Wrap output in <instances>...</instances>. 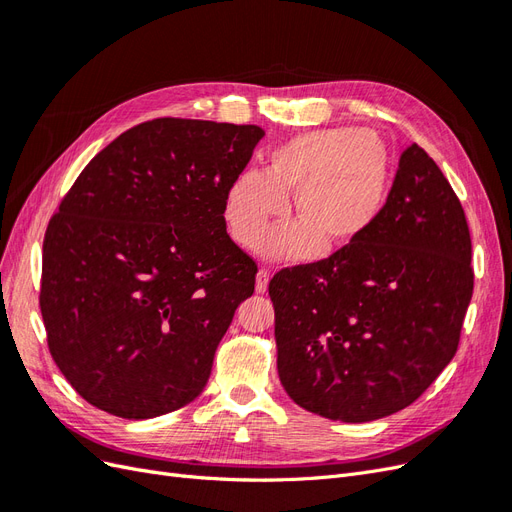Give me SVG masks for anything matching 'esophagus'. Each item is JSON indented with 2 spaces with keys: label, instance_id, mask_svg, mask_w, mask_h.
Returning a JSON list of instances; mask_svg holds the SVG:
<instances>
[{
  "label": "esophagus",
  "instance_id": "34e87169",
  "mask_svg": "<svg viewBox=\"0 0 512 512\" xmlns=\"http://www.w3.org/2000/svg\"><path fill=\"white\" fill-rule=\"evenodd\" d=\"M267 286H269V271L260 269L256 275V292H267Z\"/></svg>",
  "mask_w": 512,
  "mask_h": 512
}]
</instances>
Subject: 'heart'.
Here are the masks:
<instances>
[{"instance_id": "b5f03b06", "label": "heart", "mask_w": 512, "mask_h": 512, "mask_svg": "<svg viewBox=\"0 0 512 512\" xmlns=\"http://www.w3.org/2000/svg\"><path fill=\"white\" fill-rule=\"evenodd\" d=\"M297 222L269 237L265 252L284 260L333 254L363 239L389 192V153L382 138L359 128L316 130L269 153L265 173L245 170L228 185L224 218L230 237L258 250L288 211Z\"/></svg>"}]
</instances>
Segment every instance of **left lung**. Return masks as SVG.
Instances as JSON below:
<instances>
[{
  "instance_id": "left-lung-1",
  "label": "left lung",
  "mask_w": 512,
  "mask_h": 512,
  "mask_svg": "<svg viewBox=\"0 0 512 512\" xmlns=\"http://www.w3.org/2000/svg\"><path fill=\"white\" fill-rule=\"evenodd\" d=\"M470 260L459 198L414 143L363 239L269 282L277 374L290 399L344 423L410 406L457 352L474 290Z\"/></svg>"
}]
</instances>
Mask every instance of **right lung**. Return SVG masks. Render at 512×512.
I'll return each mask as SVG.
<instances>
[{
  "label": "right lung",
  "mask_w": 512,
  "mask_h": 512,
  "mask_svg": "<svg viewBox=\"0 0 512 512\" xmlns=\"http://www.w3.org/2000/svg\"><path fill=\"white\" fill-rule=\"evenodd\" d=\"M258 126L160 117L119 134L44 232L40 312L64 378L91 406L153 418L203 393L258 267L224 207Z\"/></svg>",
  "instance_id": "obj_1"
}]
</instances>
